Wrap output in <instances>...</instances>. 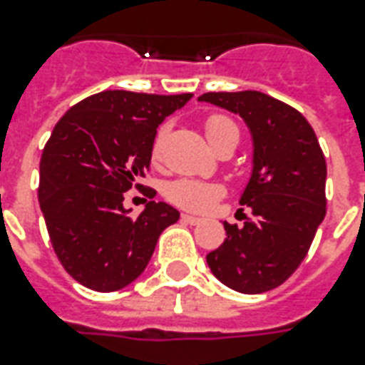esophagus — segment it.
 <instances>
[{
	"mask_svg": "<svg viewBox=\"0 0 365 365\" xmlns=\"http://www.w3.org/2000/svg\"><path fill=\"white\" fill-rule=\"evenodd\" d=\"M182 222L189 223V225H197V223H200V217L189 216V214H182Z\"/></svg>",
	"mask_w": 365,
	"mask_h": 365,
	"instance_id": "obj_1",
	"label": "esophagus"
}]
</instances>
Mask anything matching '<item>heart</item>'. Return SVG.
<instances>
[{"instance_id":"b5f03b06","label":"heart","mask_w":365,"mask_h":365,"mask_svg":"<svg viewBox=\"0 0 365 365\" xmlns=\"http://www.w3.org/2000/svg\"><path fill=\"white\" fill-rule=\"evenodd\" d=\"M205 132L210 143L216 148L227 134H239V128L229 117L214 113L205 119ZM166 126H160L151 142V160L159 163L163 157V145H165ZM225 193V187L222 183L200 182L193 178H180L174 180L165 187V197L168 202L193 212H208L214 208L217 200Z\"/></svg>"}]
</instances>
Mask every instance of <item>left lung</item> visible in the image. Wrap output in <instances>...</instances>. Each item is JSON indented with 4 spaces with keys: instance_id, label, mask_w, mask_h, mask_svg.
Listing matches in <instances>:
<instances>
[{
    "instance_id": "left-lung-1",
    "label": "left lung",
    "mask_w": 365,
    "mask_h": 365,
    "mask_svg": "<svg viewBox=\"0 0 365 365\" xmlns=\"http://www.w3.org/2000/svg\"><path fill=\"white\" fill-rule=\"evenodd\" d=\"M199 100L239 113L254 136V174L240 199L252 216L223 223L227 239L206 261L229 288L263 294L294 274L326 216V157L311 123L282 100L257 91Z\"/></svg>"
}]
</instances>
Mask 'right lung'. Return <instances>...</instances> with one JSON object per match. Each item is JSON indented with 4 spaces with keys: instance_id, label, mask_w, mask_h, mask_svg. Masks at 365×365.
Returning <instances> with one entry per match:
<instances>
[{
    "instance_id": "obj_1",
    "label": "right lung",
    "mask_w": 365,
    "mask_h": 365,
    "mask_svg": "<svg viewBox=\"0 0 365 365\" xmlns=\"http://www.w3.org/2000/svg\"><path fill=\"white\" fill-rule=\"evenodd\" d=\"M191 96L104 91L54 125L39 160L37 197L54 254L83 286H128L148 267L160 233L178 222V210L165 202L149 200L134 217L123 200L125 191L143 187L136 182L149 170L157 126Z\"/></svg>"
}]
</instances>
